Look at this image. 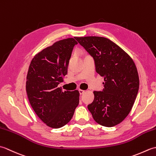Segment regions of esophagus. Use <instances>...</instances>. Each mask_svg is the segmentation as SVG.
Instances as JSON below:
<instances>
[{"instance_id":"esophagus-1","label":"esophagus","mask_w":156,"mask_h":156,"mask_svg":"<svg viewBox=\"0 0 156 156\" xmlns=\"http://www.w3.org/2000/svg\"><path fill=\"white\" fill-rule=\"evenodd\" d=\"M84 90H79V93H80V94H84Z\"/></svg>"}]
</instances>
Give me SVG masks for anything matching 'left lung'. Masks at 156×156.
I'll use <instances>...</instances> for the list:
<instances>
[{
    "mask_svg": "<svg viewBox=\"0 0 156 156\" xmlns=\"http://www.w3.org/2000/svg\"><path fill=\"white\" fill-rule=\"evenodd\" d=\"M94 59L98 74L105 78L102 91H94V99L88 105L94 120L111 127L130 112L139 90L136 66L127 53L110 39L102 37H75Z\"/></svg>",
    "mask_w": 156,
    "mask_h": 156,
    "instance_id": "1",
    "label": "left lung"
}]
</instances>
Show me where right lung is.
I'll return each instance as SVG.
<instances>
[{
	"label": "right lung",
	"instance_id": "right-lung-1",
	"mask_svg": "<svg viewBox=\"0 0 156 156\" xmlns=\"http://www.w3.org/2000/svg\"><path fill=\"white\" fill-rule=\"evenodd\" d=\"M74 38L54 43L38 53L31 62L26 91L29 101L41 120L51 128H60L71 120L79 104L78 90L63 92L59 82L67 74Z\"/></svg>",
	"mask_w": 156,
	"mask_h": 156
}]
</instances>
